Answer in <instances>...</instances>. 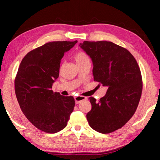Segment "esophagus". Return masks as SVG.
<instances>
[{
    "mask_svg": "<svg viewBox=\"0 0 160 160\" xmlns=\"http://www.w3.org/2000/svg\"><path fill=\"white\" fill-rule=\"evenodd\" d=\"M86 99V98L84 96H81V95H79V96H77L75 98V103L76 104H78L81 101H83Z\"/></svg>",
    "mask_w": 160,
    "mask_h": 160,
    "instance_id": "obj_1",
    "label": "esophagus"
}]
</instances>
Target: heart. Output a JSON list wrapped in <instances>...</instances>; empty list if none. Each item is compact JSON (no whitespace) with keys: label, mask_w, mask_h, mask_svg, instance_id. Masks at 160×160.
<instances>
[{"label":"heart","mask_w":160,"mask_h":160,"mask_svg":"<svg viewBox=\"0 0 160 160\" xmlns=\"http://www.w3.org/2000/svg\"><path fill=\"white\" fill-rule=\"evenodd\" d=\"M74 59L77 65L86 63V62H90V58L89 55L84 51L77 52L74 55Z\"/></svg>","instance_id":"b5f03b06"}]
</instances>
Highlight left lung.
Here are the masks:
<instances>
[{"label":"left lung","instance_id":"1","mask_svg":"<svg viewBox=\"0 0 160 160\" xmlns=\"http://www.w3.org/2000/svg\"><path fill=\"white\" fill-rule=\"evenodd\" d=\"M79 46L93 63L94 81L108 88L99 102L91 97L87 114L91 128L101 133L122 128L137 109L143 88L139 67L131 52L110 41H84Z\"/></svg>","mask_w":160,"mask_h":160}]
</instances>
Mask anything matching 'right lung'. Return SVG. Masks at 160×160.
Returning <instances> with one entry per match:
<instances>
[{
    "mask_svg": "<svg viewBox=\"0 0 160 160\" xmlns=\"http://www.w3.org/2000/svg\"><path fill=\"white\" fill-rule=\"evenodd\" d=\"M77 41H52L24 57L14 79V91L22 113L37 129L54 133L64 129L75 107L72 96L52 90L59 77L61 59Z\"/></svg>",
    "mask_w": 160,
    "mask_h": 160,
    "instance_id": "right-lung-1",
    "label": "right lung"
}]
</instances>
